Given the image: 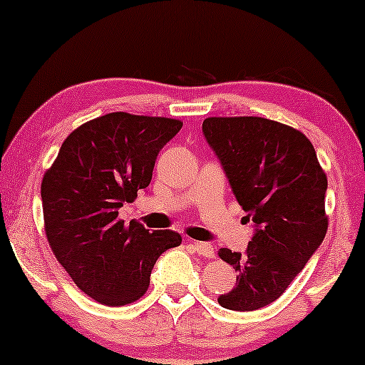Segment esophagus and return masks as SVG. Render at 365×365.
I'll return each mask as SVG.
<instances>
[{
    "instance_id": "1",
    "label": "esophagus",
    "mask_w": 365,
    "mask_h": 365,
    "mask_svg": "<svg viewBox=\"0 0 365 365\" xmlns=\"http://www.w3.org/2000/svg\"><path fill=\"white\" fill-rule=\"evenodd\" d=\"M192 247H194V250L199 255H202V257H215V249H212L211 244H206V242H190Z\"/></svg>"
}]
</instances>
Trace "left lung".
Returning a JSON list of instances; mask_svg holds the SVG:
<instances>
[{
    "label": "left lung",
    "mask_w": 365,
    "mask_h": 365,
    "mask_svg": "<svg viewBox=\"0 0 365 365\" xmlns=\"http://www.w3.org/2000/svg\"><path fill=\"white\" fill-rule=\"evenodd\" d=\"M255 233L245 252L220 249L237 283L221 307L249 312L274 302L328 232V177L300 130L261 116H211L202 123Z\"/></svg>",
    "instance_id": "1"
}]
</instances>
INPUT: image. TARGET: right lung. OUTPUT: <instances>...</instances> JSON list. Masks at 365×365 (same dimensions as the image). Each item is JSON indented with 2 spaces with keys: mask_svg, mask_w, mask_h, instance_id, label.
<instances>
[{
  "mask_svg": "<svg viewBox=\"0 0 365 365\" xmlns=\"http://www.w3.org/2000/svg\"><path fill=\"white\" fill-rule=\"evenodd\" d=\"M183 121L116 111L77 127L41 183L44 232L53 254L96 302L120 307L148 292L158 257L182 244L171 230L149 233L118 217L153 178L158 153Z\"/></svg>",
  "mask_w": 365,
  "mask_h": 365,
  "instance_id": "add662e5",
  "label": "right lung"
}]
</instances>
